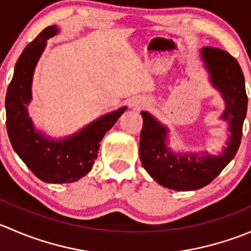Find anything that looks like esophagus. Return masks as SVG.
Here are the masks:
<instances>
[{
  "label": "esophagus",
  "instance_id": "34e87169",
  "mask_svg": "<svg viewBox=\"0 0 251 251\" xmlns=\"http://www.w3.org/2000/svg\"><path fill=\"white\" fill-rule=\"evenodd\" d=\"M146 105H147V100H144V98H138V100H133V103H132V107L137 110L142 109V108H144Z\"/></svg>",
  "mask_w": 251,
  "mask_h": 251
}]
</instances>
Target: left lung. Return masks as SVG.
Wrapping results in <instances>:
<instances>
[{"instance_id":"8db88e82","label":"left lung","mask_w":251,"mask_h":251,"mask_svg":"<svg viewBox=\"0 0 251 251\" xmlns=\"http://www.w3.org/2000/svg\"><path fill=\"white\" fill-rule=\"evenodd\" d=\"M212 86L220 91L226 104L221 119L228 121L227 147L220 155L176 154L168 147V127L153 115L141 111L140 158L147 173L159 184L174 191H196L209 184L234 158L243 135L248 96L242 68L228 52L215 47L201 50Z\"/></svg>"}]
</instances>
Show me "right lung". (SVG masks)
Returning <instances> with one entry per match:
<instances>
[{"mask_svg":"<svg viewBox=\"0 0 251 251\" xmlns=\"http://www.w3.org/2000/svg\"><path fill=\"white\" fill-rule=\"evenodd\" d=\"M58 31L55 25L47 26L20 54L7 90L6 124L12 147L37 178L47 183H72L92 169L100 142L126 107L100 116L64 140H50L35 130L26 108L31 100L32 75L47 40Z\"/></svg>","mask_w":251,"mask_h":251,"instance_id":"right-lung-1","label":"right lung"}]
</instances>
